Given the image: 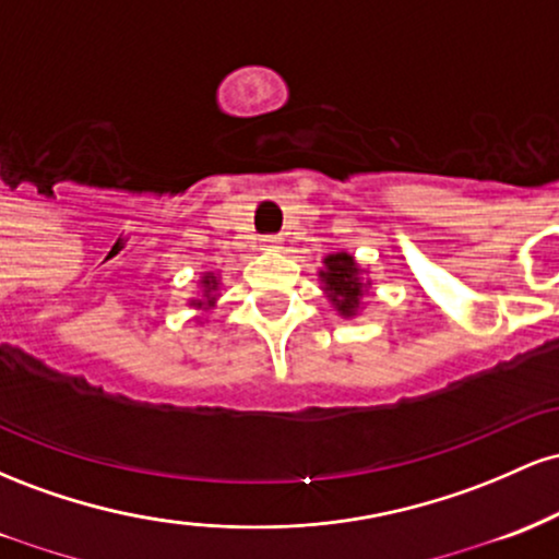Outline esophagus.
<instances>
[{"instance_id": "esophagus-1", "label": "esophagus", "mask_w": 559, "mask_h": 559, "mask_svg": "<svg viewBox=\"0 0 559 559\" xmlns=\"http://www.w3.org/2000/svg\"><path fill=\"white\" fill-rule=\"evenodd\" d=\"M262 247L265 249H278L281 243H284V239H281V236H262Z\"/></svg>"}]
</instances>
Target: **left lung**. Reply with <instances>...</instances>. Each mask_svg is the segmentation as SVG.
<instances>
[{
	"label": "left lung",
	"instance_id": "obj_1",
	"mask_svg": "<svg viewBox=\"0 0 559 559\" xmlns=\"http://www.w3.org/2000/svg\"><path fill=\"white\" fill-rule=\"evenodd\" d=\"M323 281L325 297L336 307L342 318H355L360 312L362 297L368 294L370 281L362 278V267L346 252L329 254L323 260V271L318 273Z\"/></svg>",
	"mask_w": 559,
	"mask_h": 559
}]
</instances>
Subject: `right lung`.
<instances>
[{"mask_svg": "<svg viewBox=\"0 0 559 559\" xmlns=\"http://www.w3.org/2000/svg\"><path fill=\"white\" fill-rule=\"evenodd\" d=\"M217 275L215 273H204L202 275V299H189V305L194 307V310H213L215 307V299H217Z\"/></svg>", "mask_w": 559, "mask_h": 559, "instance_id": "1", "label": "right lung"}]
</instances>
